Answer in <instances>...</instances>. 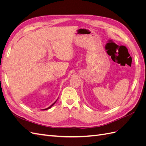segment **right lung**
I'll return each instance as SVG.
<instances>
[{
    "label": "right lung",
    "instance_id": "1",
    "mask_svg": "<svg viewBox=\"0 0 146 146\" xmlns=\"http://www.w3.org/2000/svg\"><path fill=\"white\" fill-rule=\"evenodd\" d=\"M56 102V100L55 102L54 103V104H52L50 106V107H48V108H46V109H44V110H48V109H49V108H50L52 107V106L53 105H54L55 104V102Z\"/></svg>",
    "mask_w": 146,
    "mask_h": 146
}]
</instances>
